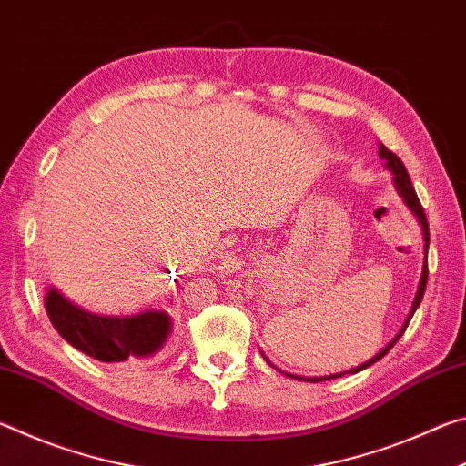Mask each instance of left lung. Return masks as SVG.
<instances>
[{
    "instance_id": "1",
    "label": "left lung",
    "mask_w": 466,
    "mask_h": 466,
    "mask_svg": "<svg viewBox=\"0 0 466 466\" xmlns=\"http://www.w3.org/2000/svg\"><path fill=\"white\" fill-rule=\"evenodd\" d=\"M378 154H380V157L384 160V167L392 172L394 188H397V193L400 195V199L405 201L407 208L411 209V214L417 218V222H420V226H421V232H423V242H425V244H423V252H425V257H423V269H421L420 286H417V291H415V298H413L411 310H409L407 319H405V322H403V327L399 329V333L390 339V343L386 345V347H382V350L378 351L374 358H370V360H368V361H364V364H361V366H356V368L347 370V372H339V374H330V376H320V378H319V376H317V378H306V376H294V374H288L289 378H296V380H304V382L333 380V378H341L343 374H356V372H361V370H364V368L376 364V361L380 360V358H384L386 353H389V351L392 350V345L397 343L400 337H403L405 329H407V325H409V320L413 319V314H415V310H417V306H420L421 298H423L425 283H428V247H430V226H428V219H425V211H423V208H421L420 199H417V193H415V188H413V185H411V178H409V172H407V168H405V164L400 162V157H399L397 154H392L389 147H384V144L378 146ZM263 356H265V353H263ZM265 360H267V358H265ZM267 361H269V360H267ZM269 364H271V361H269ZM271 366H273V364H271Z\"/></svg>"
}]
</instances>
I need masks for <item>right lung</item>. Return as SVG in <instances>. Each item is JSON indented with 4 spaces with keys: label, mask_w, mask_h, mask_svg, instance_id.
Masks as SVG:
<instances>
[{
    "label": "right lung",
    "mask_w": 466,
    "mask_h": 466,
    "mask_svg": "<svg viewBox=\"0 0 466 466\" xmlns=\"http://www.w3.org/2000/svg\"><path fill=\"white\" fill-rule=\"evenodd\" d=\"M45 310L69 345L106 364L154 358L172 335L168 310L147 309L125 317L94 314L67 299L57 288L46 289Z\"/></svg>",
    "instance_id": "obj_1"
}]
</instances>
